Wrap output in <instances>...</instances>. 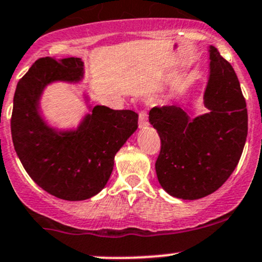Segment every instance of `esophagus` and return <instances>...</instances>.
Masks as SVG:
<instances>
[{
	"mask_svg": "<svg viewBox=\"0 0 262 262\" xmlns=\"http://www.w3.org/2000/svg\"><path fill=\"white\" fill-rule=\"evenodd\" d=\"M147 125H148V114L146 110H141L139 113V126L145 127Z\"/></svg>",
	"mask_w": 262,
	"mask_h": 262,
	"instance_id": "34e87169",
	"label": "esophagus"
}]
</instances>
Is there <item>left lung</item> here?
<instances>
[{
    "label": "left lung",
    "mask_w": 262,
    "mask_h": 262,
    "mask_svg": "<svg viewBox=\"0 0 262 262\" xmlns=\"http://www.w3.org/2000/svg\"><path fill=\"white\" fill-rule=\"evenodd\" d=\"M204 93L208 113L192 119L176 105L155 106L149 122L161 139L156 161L160 184L176 198L199 199L219 189L242 157L248 136V108L233 67L210 46Z\"/></svg>",
    "instance_id": "8db88e82"
}]
</instances>
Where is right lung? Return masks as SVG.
I'll return each mask as SVG.
<instances>
[{
    "mask_svg": "<svg viewBox=\"0 0 262 262\" xmlns=\"http://www.w3.org/2000/svg\"><path fill=\"white\" fill-rule=\"evenodd\" d=\"M83 73L80 58H39L19 79L13 98L11 132L20 163L42 189L64 201L92 198L105 187L116 152L139 120L132 110L96 105L78 130L47 126L38 113L44 88L55 80L75 83Z\"/></svg>",
    "mask_w": 262,
    "mask_h": 262,
    "instance_id": "obj_1",
    "label": "right lung"
}]
</instances>
